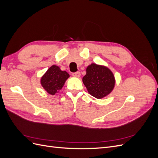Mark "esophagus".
<instances>
[{
    "label": "esophagus",
    "mask_w": 158,
    "mask_h": 158,
    "mask_svg": "<svg viewBox=\"0 0 158 158\" xmlns=\"http://www.w3.org/2000/svg\"><path fill=\"white\" fill-rule=\"evenodd\" d=\"M73 76H74V77H76V78H79L80 76V72H76V73H73Z\"/></svg>",
    "instance_id": "1"
}]
</instances>
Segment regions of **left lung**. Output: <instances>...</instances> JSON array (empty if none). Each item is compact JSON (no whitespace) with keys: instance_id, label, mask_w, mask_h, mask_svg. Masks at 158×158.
<instances>
[{"instance_id":"obj_1","label":"left lung","mask_w":158,"mask_h":158,"mask_svg":"<svg viewBox=\"0 0 158 158\" xmlns=\"http://www.w3.org/2000/svg\"><path fill=\"white\" fill-rule=\"evenodd\" d=\"M82 82L88 93L97 99H102L111 93L115 85L113 72L104 65L92 63L86 68Z\"/></svg>"}]
</instances>
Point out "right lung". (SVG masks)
Returning a JSON list of instances; mask_svg holds the SVG:
<instances>
[{"label":"right lung","instance_id":"obj_1","mask_svg":"<svg viewBox=\"0 0 158 158\" xmlns=\"http://www.w3.org/2000/svg\"><path fill=\"white\" fill-rule=\"evenodd\" d=\"M69 77L70 75L67 72L61 70L59 66L53 64L41 76L40 83L47 93L55 95L63 88Z\"/></svg>","mask_w":158,"mask_h":158}]
</instances>
